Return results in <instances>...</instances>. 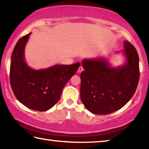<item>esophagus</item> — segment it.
Instances as JSON below:
<instances>
[{
  "label": "esophagus",
  "instance_id": "34e87169",
  "mask_svg": "<svg viewBox=\"0 0 149 149\" xmlns=\"http://www.w3.org/2000/svg\"><path fill=\"white\" fill-rule=\"evenodd\" d=\"M83 71H84V68H83L82 66H80L79 68H78V70H77V72L78 73H81V72H82Z\"/></svg>",
  "mask_w": 149,
  "mask_h": 149
}]
</instances>
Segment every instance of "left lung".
<instances>
[{
	"label": "left lung",
	"mask_w": 149,
	"mask_h": 149,
	"mask_svg": "<svg viewBox=\"0 0 149 149\" xmlns=\"http://www.w3.org/2000/svg\"><path fill=\"white\" fill-rule=\"evenodd\" d=\"M123 47L125 61L120 66L112 67L102 58L83 60L81 100L93 114H108L120 110L134 95L139 80V55L130 42L125 41Z\"/></svg>",
	"instance_id": "obj_1"
}]
</instances>
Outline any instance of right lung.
Here are the masks:
<instances>
[{"label":"right lung","mask_w":149,"mask_h":149,"mask_svg":"<svg viewBox=\"0 0 149 149\" xmlns=\"http://www.w3.org/2000/svg\"><path fill=\"white\" fill-rule=\"evenodd\" d=\"M31 33L18 40L12 52L10 70L12 89L16 99L30 109L43 112L60 99L65 85L79 68L80 63L54 65L34 70L25 60V48Z\"/></svg>","instance_id":"obj_1"}]
</instances>
